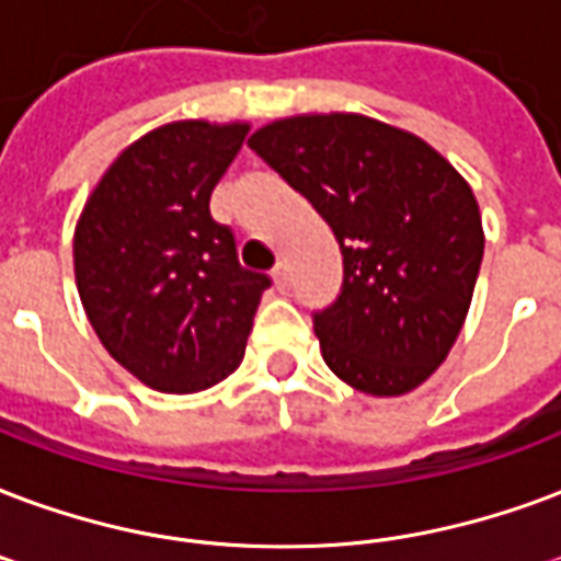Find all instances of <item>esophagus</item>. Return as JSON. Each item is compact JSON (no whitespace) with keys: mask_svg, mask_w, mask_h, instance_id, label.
<instances>
[{"mask_svg":"<svg viewBox=\"0 0 561 561\" xmlns=\"http://www.w3.org/2000/svg\"><path fill=\"white\" fill-rule=\"evenodd\" d=\"M271 276H273V285H276V288L279 290L288 288V264H276Z\"/></svg>","mask_w":561,"mask_h":561,"instance_id":"1","label":"esophagus"}]
</instances>
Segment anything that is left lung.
Masks as SVG:
<instances>
[{"label": "left lung", "instance_id": "obj_1", "mask_svg": "<svg viewBox=\"0 0 561 561\" xmlns=\"http://www.w3.org/2000/svg\"><path fill=\"white\" fill-rule=\"evenodd\" d=\"M335 232L344 285L314 335L329 370L370 397L414 391L450 356L485 250L477 196L426 140L332 111L247 140Z\"/></svg>", "mask_w": 561, "mask_h": 561}]
</instances>
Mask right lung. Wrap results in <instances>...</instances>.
Instances as JSON below:
<instances>
[{"label":"right lung","mask_w":561,"mask_h":561,"mask_svg":"<svg viewBox=\"0 0 561 561\" xmlns=\"http://www.w3.org/2000/svg\"><path fill=\"white\" fill-rule=\"evenodd\" d=\"M250 123L176 119L128 144L102 173L72 234L93 332L140 382L196 394L241 365L271 279L243 271L208 211Z\"/></svg>","instance_id":"add662e5"}]
</instances>
